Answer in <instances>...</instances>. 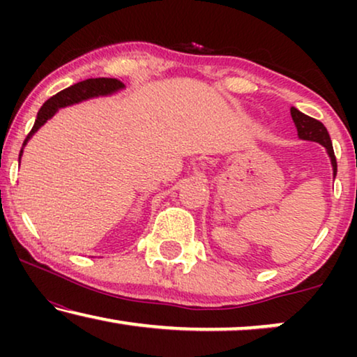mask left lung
<instances>
[{
  "label": "left lung",
  "mask_w": 357,
  "mask_h": 357,
  "mask_svg": "<svg viewBox=\"0 0 357 357\" xmlns=\"http://www.w3.org/2000/svg\"><path fill=\"white\" fill-rule=\"evenodd\" d=\"M291 116L294 120V125L297 128V135H299L301 139H307V141H315V143H320L328 153L330 159H331V165H333V177H336V158H335V151L333 146H331V139L330 135L326 128L324 126V123L319 120L312 119V116L302 114L292 107L291 109Z\"/></svg>",
  "instance_id": "obj_1"
}]
</instances>
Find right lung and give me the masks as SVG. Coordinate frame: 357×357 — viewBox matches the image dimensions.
I'll return each mask as SVG.
<instances>
[{
	"label": "right lung",
	"instance_id": "obj_1",
	"mask_svg": "<svg viewBox=\"0 0 357 357\" xmlns=\"http://www.w3.org/2000/svg\"><path fill=\"white\" fill-rule=\"evenodd\" d=\"M123 87H125L123 82L115 79V77H91V79L81 81L77 82V84H73L70 87H66V89L60 91L58 94L50 97V99L42 105V109L38 110L36 123H33L31 133L27 135L26 141H24V146L27 144V141L31 139V136L36 133V131L40 128L48 119H52V116L58 112V109H61V107L77 104V102L81 100L91 99V97L114 94V92L123 89ZM19 155H22V149Z\"/></svg>",
	"mask_w": 357,
	"mask_h": 357
}]
</instances>
